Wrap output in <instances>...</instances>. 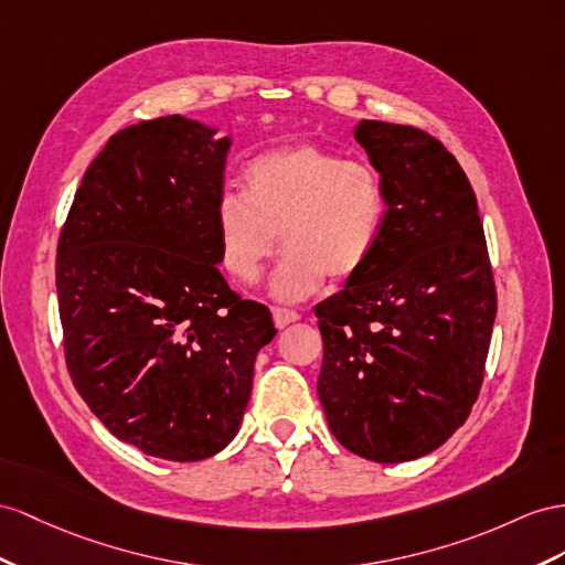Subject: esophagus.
<instances>
[{
  "instance_id": "obj_1",
  "label": "esophagus",
  "mask_w": 565,
  "mask_h": 565,
  "mask_svg": "<svg viewBox=\"0 0 565 565\" xmlns=\"http://www.w3.org/2000/svg\"><path fill=\"white\" fill-rule=\"evenodd\" d=\"M271 315H274V324H277V329H284V327H288L291 322L300 320V315L296 310H291V308H274Z\"/></svg>"
}]
</instances>
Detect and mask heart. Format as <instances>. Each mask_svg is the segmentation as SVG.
Listing matches in <instances>:
<instances>
[{
	"label": "heart",
	"instance_id": "obj_1",
	"mask_svg": "<svg viewBox=\"0 0 565 565\" xmlns=\"http://www.w3.org/2000/svg\"><path fill=\"white\" fill-rule=\"evenodd\" d=\"M245 193L224 191L214 205L224 269L238 284H255L277 250L274 274L284 300L310 296L331 279H349L380 248L388 222L382 171L367 159L315 142L281 145L253 157L243 171Z\"/></svg>",
	"mask_w": 565,
	"mask_h": 565
}]
</instances>
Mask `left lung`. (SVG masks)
Instances as JSON below:
<instances>
[{
    "label": "left lung",
    "instance_id": "obj_1",
    "mask_svg": "<svg viewBox=\"0 0 565 565\" xmlns=\"http://www.w3.org/2000/svg\"><path fill=\"white\" fill-rule=\"evenodd\" d=\"M388 222L370 263L315 308L317 394L341 446L374 462L439 448L480 396L497 286L475 191L423 128L360 121Z\"/></svg>",
    "mask_w": 565,
    "mask_h": 565
}]
</instances>
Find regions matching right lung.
<instances>
[{
	"instance_id": "add662e5",
	"label": "right lung",
	"mask_w": 565,
	"mask_h": 565,
	"mask_svg": "<svg viewBox=\"0 0 565 565\" xmlns=\"http://www.w3.org/2000/svg\"><path fill=\"white\" fill-rule=\"evenodd\" d=\"M179 114L111 136L85 171L56 245L64 358L114 437L193 462L236 437L267 306L216 263L228 138Z\"/></svg>"
}]
</instances>
